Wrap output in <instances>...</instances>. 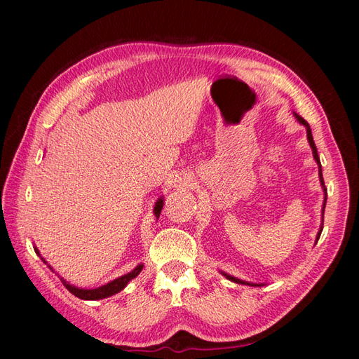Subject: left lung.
Returning <instances> with one entry per match:
<instances>
[{"mask_svg":"<svg viewBox=\"0 0 359 359\" xmlns=\"http://www.w3.org/2000/svg\"><path fill=\"white\" fill-rule=\"evenodd\" d=\"M295 116H297V119L298 121L302 124V126H306V128H307V137H309V142H310V147H311V149H313V157H314V160L318 161V165H319V177H320V184H322V187H323V191H325V201H323V211H325V205H327V187H325V182H323V177H322V165H320V158H319V154H318V148H316V145H314V140H313V135H311V128H310V126H309V123L306 121V119H304L302 116H299L298 114H295ZM322 229H323V223H322V226H320V231H319V233H318V238H316V243H318V240H319V236H320V233H322ZM223 276L226 277V278H229L231 281H235V283H240V285H250V283H247V281H243V280H240V278H236V277H232V276H229V274H224L223 273ZM250 286H259V285H250Z\"/></svg>","mask_w":359,"mask_h":359,"instance_id":"obj_1","label":"left lung"}]
</instances>
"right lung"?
Listing matches in <instances>:
<instances>
[{
	"mask_svg": "<svg viewBox=\"0 0 359 359\" xmlns=\"http://www.w3.org/2000/svg\"><path fill=\"white\" fill-rule=\"evenodd\" d=\"M161 208H163V199L160 198L156 202V206H154V214H156L157 219H158V215L161 212ZM34 250H36V253L39 255V250L37 248H34ZM41 260H43V262H45V259H43V257H41ZM142 268H144V265H137L133 271H130L128 274H124L121 277H118V278L109 281V283H107V285H103V286L95 287V289H79V287H76V286L67 283V281L64 280V278H61V281H62V285L66 286V289L70 293H73L74 297H78L81 299H94L95 301V299H103V298H107V297H112V295H115V293H118L119 290H123L127 286V283H128L130 280H133L135 277H137V274L140 273V271H142Z\"/></svg>",
	"mask_w": 359,
	"mask_h": 359,
	"instance_id": "1",
	"label": "right lung"
}]
</instances>
